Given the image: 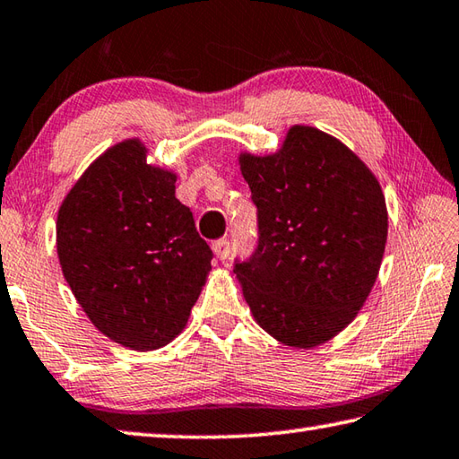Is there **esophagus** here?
Listing matches in <instances>:
<instances>
[{
    "instance_id": "1",
    "label": "esophagus",
    "mask_w": 459,
    "mask_h": 459,
    "mask_svg": "<svg viewBox=\"0 0 459 459\" xmlns=\"http://www.w3.org/2000/svg\"><path fill=\"white\" fill-rule=\"evenodd\" d=\"M212 249H213L215 257L221 259V262H223V259H228V257H230V254H231V247H230V241H228V239H218V241H213Z\"/></svg>"
}]
</instances>
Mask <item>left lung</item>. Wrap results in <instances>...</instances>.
<instances>
[{"label": "left lung", "instance_id": "8db88e82", "mask_svg": "<svg viewBox=\"0 0 459 459\" xmlns=\"http://www.w3.org/2000/svg\"><path fill=\"white\" fill-rule=\"evenodd\" d=\"M257 205L254 255L236 264L259 327L311 350L348 327L374 288L387 239L377 178L333 135L291 126L270 155L239 153Z\"/></svg>", "mask_w": 459, "mask_h": 459}]
</instances>
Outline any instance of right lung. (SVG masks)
Returning a JSON list of instances; mask_svg holds the SVG:
<instances>
[{
  "label": "right lung",
  "mask_w": 459,
  "mask_h": 459,
  "mask_svg": "<svg viewBox=\"0 0 459 459\" xmlns=\"http://www.w3.org/2000/svg\"><path fill=\"white\" fill-rule=\"evenodd\" d=\"M176 179L132 137L103 152L57 212L65 281L90 322L129 350H160L179 335L212 270Z\"/></svg>",
  "instance_id": "right-lung-1"
}]
</instances>
